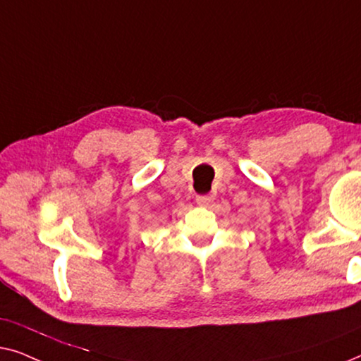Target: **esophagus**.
<instances>
[{"label":"esophagus","mask_w":361,"mask_h":361,"mask_svg":"<svg viewBox=\"0 0 361 361\" xmlns=\"http://www.w3.org/2000/svg\"><path fill=\"white\" fill-rule=\"evenodd\" d=\"M196 202L200 206H202V207H206V206H209L211 202H212V196H209V195H202V196H197L196 197Z\"/></svg>","instance_id":"esophagus-1"}]
</instances>
